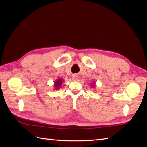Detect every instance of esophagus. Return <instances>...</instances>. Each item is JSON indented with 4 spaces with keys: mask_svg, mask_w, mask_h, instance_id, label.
Masks as SVG:
<instances>
[{
    "mask_svg": "<svg viewBox=\"0 0 147 147\" xmlns=\"http://www.w3.org/2000/svg\"><path fill=\"white\" fill-rule=\"evenodd\" d=\"M72 78H73V80H78L79 78V77L77 75H73V76H72Z\"/></svg>",
    "mask_w": 147,
    "mask_h": 147,
    "instance_id": "esophagus-1",
    "label": "esophagus"
}]
</instances>
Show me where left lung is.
Here are the masks:
<instances>
[{
	"label": "left lung",
	"mask_w": 147,
	"mask_h": 147,
	"mask_svg": "<svg viewBox=\"0 0 147 147\" xmlns=\"http://www.w3.org/2000/svg\"><path fill=\"white\" fill-rule=\"evenodd\" d=\"M92 86H95V84H93V85L92 84Z\"/></svg>",
	"instance_id": "1"
}]
</instances>
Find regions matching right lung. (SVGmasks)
I'll return each instance as SVG.
<instances>
[{
    "label": "right lung",
    "mask_w": 147,
    "mask_h": 147,
    "mask_svg": "<svg viewBox=\"0 0 147 147\" xmlns=\"http://www.w3.org/2000/svg\"><path fill=\"white\" fill-rule=\"evenodd\" d=\"M62 80L61 79H57V80H55V82H54L55 89L58 90V88H60V86L62 85Z\"/></svg>",
    "instance_id": "obj_1"
}]
</instances>
